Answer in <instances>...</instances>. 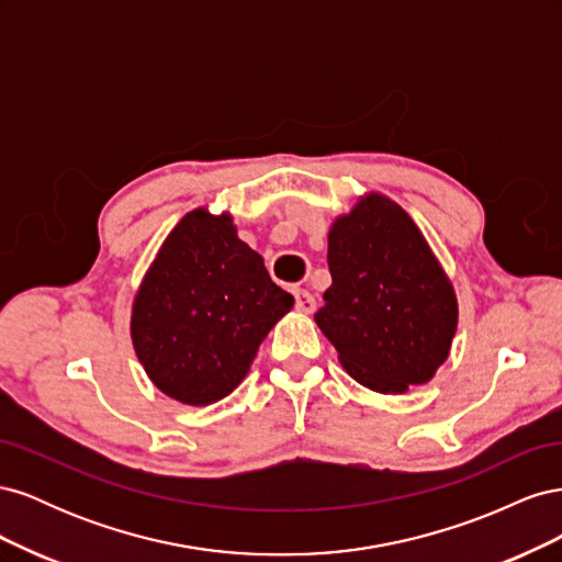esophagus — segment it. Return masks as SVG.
<instances>
[{
  "label": "esophagus",
  "instance_id": "obj_1",
  "mask_svg": "<svg viewBox=\"0 0 562 562\" xmlns=\"http://www.w3.org/2000/svg\"><path fill=\"white\" fill-rule=\"evenodd\" d=\"M295 310L302 314H314V310H316L314 295L310 291H302V288L300 291H295Z\"/></svg>",
  "mask_w": 562,
  "mask_h": 562
}]
</instances>
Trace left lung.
Instances as JSON below:
<instances>
[{
    "mask_svg": "<svg viewBox=\"0 0 562 562\" xmlns=\"http://www.w3.org/2000/svg\"><path fill=\"white\" fill-rule=\"evenodd\" d=\"M328 269L314 318L349 375L380 394L429 382L448 359L457 297L413 217L382 194L363 196L330 227Z\"/></svg>",
    "mask_w": 562,
    "mask_h": 562,
    "instance_id": "left-lung-1",
    "label": "left lung"
}]
</instances>
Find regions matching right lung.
Segmentation results:
<instances>
[{
    "label": "right lung",
    "mask_w": 562,
    "mask_h": 562,
    "mask_svg": "<svg viewBox=\"0 0 562 562\" xmlns=\"http://www.w3.org/2000/svg\"><path fill=\"white\" fill-rule=\"evenodd\" d=\"M293 302L236 236L232 215L196 209L166 236L135 295L133 347L166 396L209 405L239 386Z\"/></svg>",
    "instance_id": "obj_1"
}]
</instances>
